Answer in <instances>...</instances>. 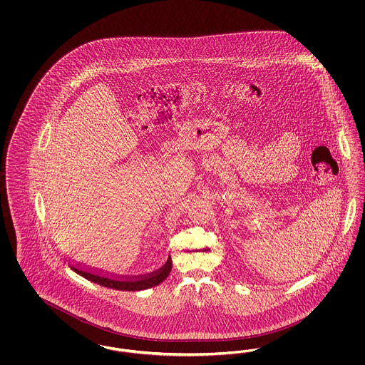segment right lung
<instances>
[{
    "label": "right lung",
    "instance_id": "right-lung-1",
    "mask_svg": "<svg viewBox=\"0 0 365 365\" xmlns=\"http://www.w3.org/2000/svg\"><path fill=\"white\" fill-rule=\"evenodd\" d=\"M78 275L86 278L87 280H91L100 286H104L108 289H115V290H122V292H139V290H146L150 287H155L157 284L163 283L165 279L168 278L171 269H173V261L170 260L164 268H161L155 275L149 278L137 279V280H119V279L106 278L97 274H91L83 269H79L76 267H71Z\"/></svg>",
    "mask_w": 365,
    "mask_h": 365
}]
</instances>
